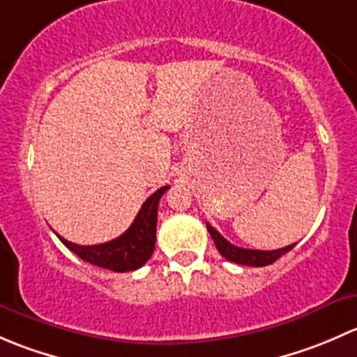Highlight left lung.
I'll return each instance as SVG.
<instances>
[{
	"label": "left lung",
	"mask_w": 357,
	"mask_h": 357,
	"mask_svg": "<svg viewBox=\"0 0 357 357\" xmlns=\"http://www.w3.org/2000/svg\"><path fill=\"white\" fill-rule=\"evenodd\" d=\"M207 229L211 233L212 240H214L215 248L219 250V254L222 255L228 261L236 262V264L242 266H254V268H262V266L273 264L275 261H278L283 254L291 250L295 247V243L291 245H287L283 248H276V250H252V248H242L231 245L221 233L215 231L211 225L207 222Z\"/></svg>",
	"instance_id": "obj_1"
}]
</instances>
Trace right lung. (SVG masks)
<instances>
[{
	"instance_id": "1",
	"label": "right lung",
	"mask_w": 357,
	"mask_h": 357,
	"mask_svg": "<svg viewBox=\"0 0 357 357\" xmlns=\"http://www.w3.org/2000/svg\"><path fill=\"white\" fill-rule=\"evenodd\" d=\"M167 188L169 186H162L152 197L146 199L128 231L122 233L119 238L100 243V245H77L59 235L60 242L89 264L100 266V268L110 269L115 273L136 271L153 254L158 200L167 192Z\"/></svg>"
}]
</instances>
